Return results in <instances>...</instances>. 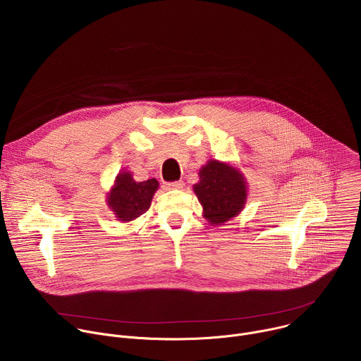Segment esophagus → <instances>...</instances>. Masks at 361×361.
<instances>
[{"label": "esophagus", "instance_id": "34e87169", "mask_svg": "<svg viewBox=\"0 0 361 361\" xmlns=\"http://www.w3.org/2000/svg\"><path fill=\"white\" fill-rule=\"evenodd\" d=\"M184 187L183 181H173V183H166L167 190H181Z\"/></svg>", "mask_w": 361, "mask_h": 361}]
</instances>
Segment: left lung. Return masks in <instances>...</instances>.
Instances as JSON below:
<instances>
[{
  "instance_id": "1",
  "label": "left lung",
  "mask_w": 361,
  "mask_h": 361,
  "mask_svg": "<svg viewBox=\"0 0 361 361\" xmlns=\"http://www.w3.org/2000/svg\"><path fill=\"white\" fill-rule=\"evenodd\" d=\"M194 192L202 205V216L213 226H221L240 214L247 200L244 176L233 166L210 160L202 166Z\"/></svg>"
}]
</instances>
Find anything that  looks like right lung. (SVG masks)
<instances>
[{
  "instance_id": "obj_1",
  "label": "right lung",
  "mask_w": 361,
  "mask_h": 361,
  "mask_svg": "<svg viewBox=\"0 0 361 361\" xmlns=\"http://www.w3.org/2000/svg\"><path fill=\"white\" fill-rule=\"evenodd\" d=\"M157 188L159 181L156 178L137 183L131 173L121 171L107 195V204L120 221H133L149 209L152 195Z\"/></svg>"
}]
</instances>
